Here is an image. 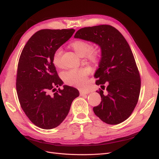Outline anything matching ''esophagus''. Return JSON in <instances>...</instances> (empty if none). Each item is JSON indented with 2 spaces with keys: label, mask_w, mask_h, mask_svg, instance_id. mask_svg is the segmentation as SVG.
Segmentation results:
<instances>
[{
  "label": "esophagus",
  "mask_w": 159,
  "mask_h": 159,
  "mask_svg": "<svg viewBox=\"0 0 159 159\" xmlns=\"http://www.w3.org/2000/svg\"><path fill=\"white\" fill-rule=\"evenodd\" d=\"M88 93H89V91H80V94L81 96L87 95Z\"/></svg>",
  "instance_id": "34e87169"
}]
</instances>
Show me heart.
Listing matches in <instances>:
<instances>
[{
  "mask_svg": "<svg viewBox=\"0 0 159 159\" xmlns=\"http://www.w3.org/2000/svg\"><path fill=\"white\" fill-rule=\"evenodd\" d=\"M71 46L79 56L82 57L86 55L87 58L92 63H96L98 61V52L91 50V46L89 43L83 40H76L71 43ZM61 54L62 50L59 48L55 50L53 54L52 62L56 67L61 66ZM89 72L90 69L88 68L71 69L63 72L61 78L67 85L82 89L86 85Z\"/></svg>",
  "mask_w": 159,
  "mask_h": 159,
  "instance_id": "heart-1",
  "label": "heart"
}]
</instances>
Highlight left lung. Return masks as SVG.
Listing matches in <instances>:
<instances>
[{
    "mask_svg": "<svg viewBox=\"0 0 159 159\" xmlns=\"http://www.w3.org/2000/svg\"><path fill=\"white\" fill-rule=\"evenodd\" d=\"M75 38L92 42L102 50L99 68L94 77L97 85L107 84L106 94L97 91L102 102L93 111L103 122L121 123L129 117L138 102L141 78L133 52L125 38L110 25L85 27L77 31Z\"/></svg>",
    "mask_w": 159,
    "mask_h": 159,
    "instance_id": "left-lung-1",
    "label": "left lung"
}]
</instances>
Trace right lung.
Masks as SVG:
<instances>
[{
  "instance_id": "add662e5",
  "label": "right lung",
  "mask_w": 159,
  "mask_h": 159,
  "mask_svg": "<svg viewBox=\"0 0 159 159\" xmlns=\"http://www.w3.org/2000/svg\"><path fill=\"white\" fill-rule=\"evenodd\" d=\"M74 32L73 28L38 31L28 40L19 58L16 84L19 102L28 119L40 128L51 129L60 125L80 95L78 89L66 85L55 91L63 81L52 62L55 50Z\"/></svg>"
}]
</instances>
